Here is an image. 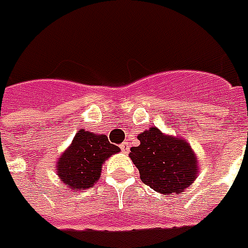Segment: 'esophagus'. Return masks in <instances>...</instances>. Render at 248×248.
I'll return each mask as SVG.
<instances>
[{
    "label": "esophagus",
    "instance_id": "1",
    "mask_svg": "<svg viewBox=\"0 0 248 248\" xmlns=\"http://www.w3.org/2000/svg\"><path fill=\"white\" fill-rule=\"evenodd\" d=\"M120 148H122V150L124 153H128V150H129V144H128V142H123V144L120 145Z\"/></svg>",
    "mask_w": 248,
    "mask_h": 248
}]
</instances>
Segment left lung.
<instances>
[{
  "instance_id": "left-lung-1",
  "label": "left lung",
  "mask_w": 248,
  "mask_h": 248,
  "mask_svg": "<svg viewBox=\"0 0 248 248\" xmlns=\"http://www.w3.org/2000/svg\"><path fill=\"white\" fill-rule=\"evenodd\" d=\"M139 146L131 148L140 179L163 195L183 192L196 179L197 158L187 141L163 135L157 126L141 132Z\"/></svg>"
}]
</instances>
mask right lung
I'll return each mask as SVG.
<instances>
[{
    "mask_svg": "<svg viewBox=\"0 0 248 248\" xmlns=\"http://www.w3.org/2000/svg\"><path fill=\"white\" fill-rule=\"evenodd\" d=\"M119 152L120 148L109 144L106 135L81 129L61 154L56 166L57 175L68 189H89L100 179L103 162Z\"/></svg>",
    "mask_w": 248,
    "mask_h": 248,
    "instance_id": "add662e5",
    "label": "right lung"
}]
</instances>
